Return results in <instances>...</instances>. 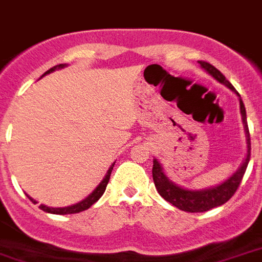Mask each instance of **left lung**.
I'll list each match as a JSON object with an SVG mask.
<instances>
[{"mask_svg":"<svg viewBox=\"0 0 262 262\" xmlns=\"http://www.w3.org/2000/svg\"><path fill=\"white\" fill-rule=\"evenodd\" d=\"M204 71L207 72L208 75L212 76L216 81L223 84L228 90H231L234 94L239 99V110L241 117H242V123H244L245 137H246V156H245L244 162L241 164L235 172H232L226 181H223L219 185L211 187H205V189H200V190H193V189H187V187L179 186L174 183L171 179L168 178L163 170V166L160 164L158 159H154V167H152V177H154V182L158 193L163 197L166 201L172 204L181 211L185 212H205L209 211L212 208L220 207L224 203H227L228 200L231 199L234 193L236 191L239 186L241 181L244 178L245 171L248 168L249 160H250V135H249L248 121H246V110H245V104L241 99V95L236 92V90L232 87V84L228 81L223 76V73L217 71L213 65L204 61H199Z\"/></svg>","mask_w":262,"mask_h":262,"instance_id":"left-lung-1","label":"left lung"}]
</instances>
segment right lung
Instances as JSON below:
<instances>
[{
  "label": "right lung",
  "instance_id": "1",
  "mask_svg": "<svg viewBox=\"0 0 262 262\" xmlns=\"http://www.w3.org/2000/svg\"><path fill=\"white\" fill-rule=\"evenodd\" d=\"M65 67H68L67 63H59V65H57V67L49 69V71H47L45 75H42V77H43V76L49 75V73H53V72L58 71V69H63ZM114 164H115V162L111 164L110 168L107 170L106 175H104V178L100 181V183H99L98 186L95 187L94 191H92L91 194H88L85 199L81 200L80 203L73 204V205H69V207H62V208L47 207V205H43V204H40V205H39V208H40L42 211L47 212V213H54V215H69V213H79V212L85 211V209H88V208H90L92 204L96 203V201H98V200L103 195V193H104V190H106L107 183H108V181H110V175H111V171H113V167H114ZM27 197H28V199H30L32 203L36 204V201H35L32 197H30V195H27Z\"/></svg>",
  "mask_w": 262,
  "mask_h": 262
}]
</instances>
